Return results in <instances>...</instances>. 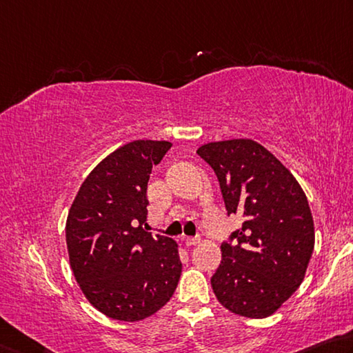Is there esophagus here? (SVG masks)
I'll return each instance as SVG.
<instances>
[{
    "label": "esophagus",
    "mask_w": 353,
    "mask_h": 353,
    "mask_svg": "<svg viewBox=\"0 0 353 353\" xmlns=\"http://www.w3.org/2000/svg\"><path fill=\"white\" fill-rule=\"evenodd\" d=\"M200 243V237H184V245L186 246H195Z\"/></svg>",
    "instance_id": "esophagus-1"
}]
</instances>
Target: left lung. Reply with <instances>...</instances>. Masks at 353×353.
<instances>
[{"instance_id":"1","label":"left lung","mask_w":353,"mask_h":353,"mask_svg":"<svg viewBox=\"0 0 353 353\" xmlns=\"http://www.w3.org/2000/svg\"><path fill=\"white\" fill-rule=\"evenodd\" d=\"M196 153L217 175L228 214L245 219L221 243L214 293L232 313L267 318L296 292L310 262L307 196L287 167L252 139L209 142Z\"/></svg>"}]
</instances>
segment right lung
<instances>
[{"mask_svg": "<svg viewBox=\"0 0 353 353\" xmlns=\"http://www.w3.org/2000/svg\"><path fill=\"white\" fill-rule=\"evenodd\" d=\"M172 147L133 141L102 159L82 183L66 220L74 277L99 312L117 321L152 316L181 276L178 245L147 232V183Z\"/></svg>", "mask_w": 353, "mask_h": 353, "instance_id": "1", "label": "right lung"}]
</instances>
